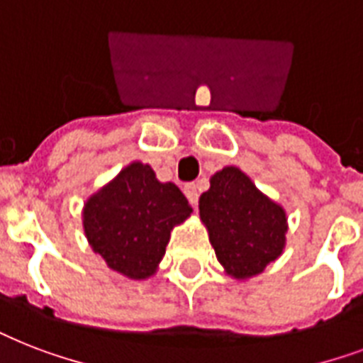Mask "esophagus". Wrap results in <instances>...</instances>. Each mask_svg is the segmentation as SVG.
Returning a JSON list of instances; mask_svg holds the SVG:
<instances>
[{
	"instance_id": "1",
	"label": "esophagus",
	"mask_w": 363,
	"mask_h": 363,
	"mask_svg": "<svg viewBox=\"0 0 363 363\" xmlns=\"http://www.w3.org/2000/svg\"><path fill=\"white\" fill-rule=\"evenodd\" d=\"M184 196H186V199L190 201V203L196 207V203H198V198H199V192H198V184L196 182H188V184H184Z\"/></svg>"
}]
</instances>
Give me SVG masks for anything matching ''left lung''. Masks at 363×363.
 Segmentation results:
<instances>
[{
    "label": "left lung",
    "instance_id": "obj_1",
    "mask_svg": "<svg viewBox=\"0 0 363 363\" xmlns=\"http://www.w3.org/2000/svg\"><path fill=\"white\" fill-rule=\"evenodd\" d=\"M199 215L216 258L235 279L262 273L284 248V211L238 167L213 175L211 188L199 198Z\"/></svg>",
    "mask_w": 363,
    "mask_h": 363
}]
</instances>
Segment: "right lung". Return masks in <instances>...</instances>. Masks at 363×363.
I'll return each instance as SVG.
<instances>
[{"label": "right lung", "mask_w": 363, "mask_h": 363, "mask_svg": "<svg viewBox=\"0 0 363 363\" xmlns=\"http://www.w3.org/2000/svg\"><path fill=\"white\" fill-rule=\"evenodd\" d=\"M192 213L173 182H160L150 165H128L84 205V232L111 269L147 279L165 254L169 233Z\"/></svg>", "instance_id": "right-lung-1"}]
</instances>
